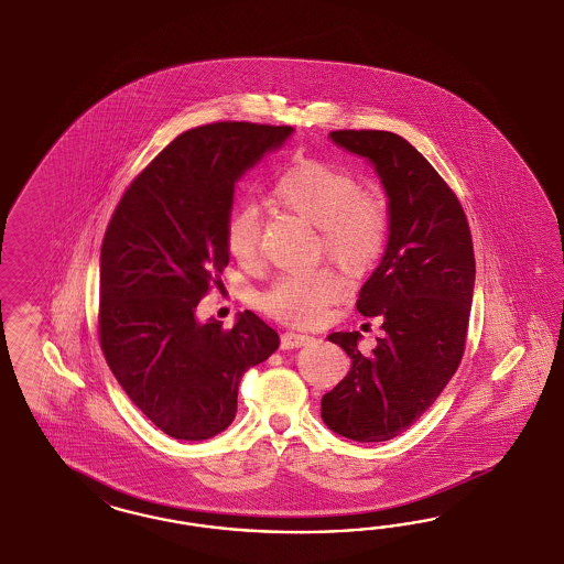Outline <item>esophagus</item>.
Wrapping results in <instances>:
<instances>
[{
    "mask_svg": "<svg viewBox=\"0 0 564 564\" xmlns=\"http://www.w3.org/2000/svg\"><path fill=\"white\" fill-rule=\"evenodd\" d=\"M312 341V337L307 335H300V333H283L281 337V349H295V347H304L307 343Z\"/></svg>",
    "mask_w": 564,
    "mask_h": 564,
    "instance_id": "34e87169",
    "label": "esophagus"
}]
</instances>
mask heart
Segmentation results:
<instances>
[{"instance_id":"b5f03b06","label":"heart","mask_w":564,"mask_h":564,"mask_svg":"<svg viewBox=\"0 0 564 564\" xmlns=\"http://www.w3.org/2000/svg\"><path fill=\"white\" fill-rule=\"evenodd\" d=\"M274 205L318 229L325 257L345 273H364L375 262L389 231V213L375 192L358 189L349 171L318 159L295 161L273 186ZM260 215L252 205L231 210L225 221L227 252L239 264L260 260ZM341 295V281L330 271L283 274L260 295V307L288 325L321 321L326 306Z\"/></svg>"}]
</instances>
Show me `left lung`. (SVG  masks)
<instances>
[{
  "label": "left lung",
  "mask_w": 564,
  "mask_h": 564,
  "mask_svg": "<svg viewBox=\"0 0 564 564\" xmlns=\"http://www.w3.org/2000/svg\"><path fill=\"white\" fill-rule=\"evenodd\" d=\"M328 137L375 167L389 198V241L356 304L382 325V337L372 354H361L358 330L328 335L351 368L323 397L321 413L349 441L382 443L408 430L459 368L476 283L474 243L457 196L405 138L382 130Z\"/></svg>",
  "instance_id": "1"
}]
</instances>
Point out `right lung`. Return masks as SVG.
<instances>
[{
    "label": "right lung",
    "mask_w": 564,
    "mask_h": 564,
    "mask_svg": "<svg viewBox=\"0 0 564 564\" xmlns=\"http://www.w3.org/2000/svg\"><path fill=\"white\" fill-rule=\"evenodd\" d=\"M291 126L217 121L175 138L121 196L101 246L99 339L121 389L177 441H206L238 411L239 380L279 335L254 312L234 328L196 306L221 285L225 221L239 177Z\"/></svg>",
    "instance_id": "obj_1"
}]
</instances>
